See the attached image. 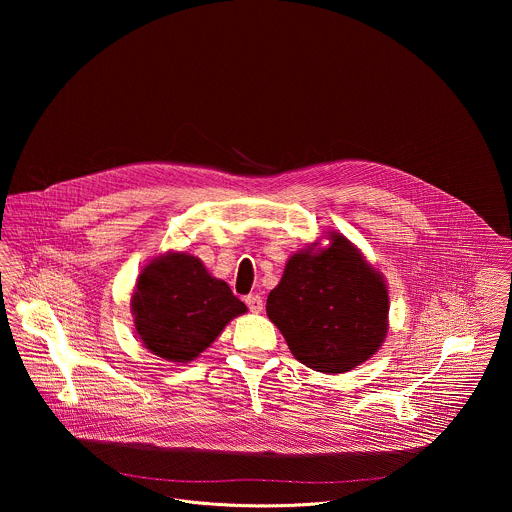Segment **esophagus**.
Here are the masks:
<instances>
[{
  "mask_svg": "<svg viewBox=\"0 0 512 512\" xmlns=\"http://www.w3.org/2000/svg\"><path fill=\"white\" fill-rule=\"evenodd\" d=\"M244 301H246V305H248V309H250L252 313H260V311H262V307H264L262 297H260L258 293H250V295H246V297H244Z\"/></svg>",
  "mask_w": 512,
  "mask_h": 512,
  "instance_id": "esophagus-1",
  "label": "esophagus"
}]
</instances>
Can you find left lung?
Wrapping results in <instances>:
<instances>
[{
    "mask_svg": "<svg viewBox=\"0 0 512 512\" xmlns=\"http://www.w3.org/2000/svg\"><path fill=\"white\" fill-rule=\"evenodd\" d=\"M266 313L293 357L313 370L339 374L370 359L388 329L382 276L343 236L321 252L293 254Z\"/></svg>",
    "mask_w": 512,
    "mask_h": 512,
    "instance_id": "left-lung-1",
    "label": "left lung"
}]
</instances>
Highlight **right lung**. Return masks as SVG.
Here are the masks:
<instances>
[{
    "instance_id": "right-lung-1",
    "label": "right lung",
    "mask_w": 512,
    "mask_h": 512,
    "mask_svg": "<svg viewBox=\"0 0 512 512\" xmlns=\"http://www.w3.org/2000/svg\"><path fill=\"white\" fill-rule=\"evenodd\" d=\"M246 311L226 282L185 252L153 260L138 278L132 297L134 323L153 355L185 363L203 353L224 325Z\"/></svg>"
}]
</instances>
